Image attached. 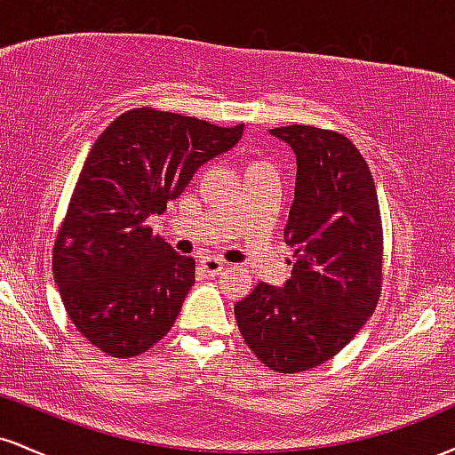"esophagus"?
I'll use <instances>...</instances> for the list:
<instances>
[{"instance_id":"1","label":"esophagus","mask_w":455,"mask_h":455,"mask_svg":"<svg viewBox=\"0 0 455 455\" xmlns=\"http://www.w3.org/2000/svg\"><path fill=\"white\" fill-rule=\"evenodd\" d=\"M224 267H227V263H224V260H220V259H216V257H203L201 259V269L205 271L207 275L222 274Z\"/></svg>"}]
</instances>
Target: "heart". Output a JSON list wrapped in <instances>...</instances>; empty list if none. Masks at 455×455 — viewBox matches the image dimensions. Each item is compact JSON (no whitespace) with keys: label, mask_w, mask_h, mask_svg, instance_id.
I'll return each mask as SVG.
<instances>
[{"label":"heart","mask_w":455,"mask_h":455,"mask_svg":"<svg viewBox=\"0 0 455 455\" xmlns=\"http://www.w3.org/2000/svg\"><path fill=\"white\" fill-rule=\"evenodd\" d=\"M259 162H260V160H257V162H252V164H259ZM252 164H250V166H252Z\"/></svg>","instance_id":"b5f03b06"}]
</instances>
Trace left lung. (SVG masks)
Here are the masks:
<instances>
[{
	"mask_svg": "<svg viewBox=\"0 0 455 455\" xmlns=\"http://www.w3.org/2000/svg\"><path fill=\"white\" fill-rule=\"evenodd\" d=\"M269 132L297 158L284 228L293 274L284 286L257 284L235 304V318L260 362L295 374L342 351L377 307L383 224L372 173L344 134L297 124Z\"/></svg>",
	"mask_w": 455,
	"mask_h": 455,
	"instance_id": "obj_1",
	"label": "left lung"
}]
</instances>
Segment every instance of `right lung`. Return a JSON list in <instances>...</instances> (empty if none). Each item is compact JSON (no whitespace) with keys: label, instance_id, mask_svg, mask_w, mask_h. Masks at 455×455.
Instances as JSON below:
<instances>
[{"label":"right lung","instance_id":"right-lung-1","mask_svg":"<svg viewBox=\"0 0 455 455\" xmlns=\"http://www.w3.org/2000/svg\"><path fill=\"white\" fill-rule=\"evenodd\" d=\"M243 124L132 108L98 137L53 248V275L75 327L111 357H134L171 331L195 259L151 233L198 166L235 148Z\"/></svg>","mask_w":455,"mask_h":455}]
</instances>
